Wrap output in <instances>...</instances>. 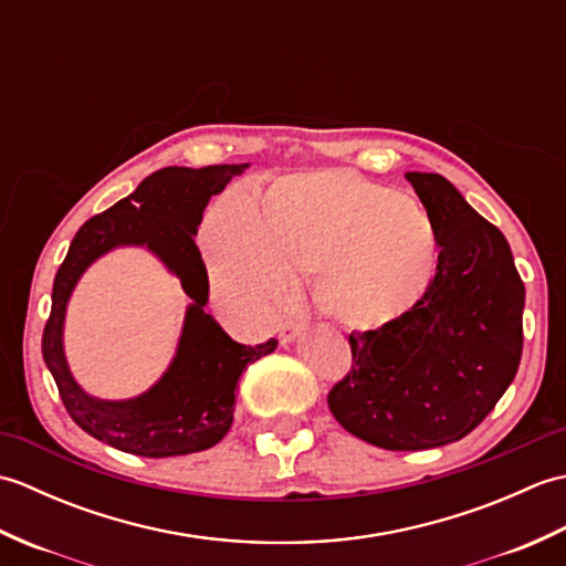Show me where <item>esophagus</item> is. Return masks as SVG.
I'll return each instance as SVG.
<instances>
[{"mask_svg":"<svg viewBox=\"0 0 566 566\" xmlns=\"http://www.w3.org/2000/svg\"><path fill=\"white\" fill-rule=\"evenodd\" d=\"M304 328H306V321H302V318L284 321L282 326H280V343H282V345L294 343V340L298 338V335H302Z\"/></svg>","mask_w":566,"mask_h":566,"instance_id":"obj_1","label":"esophagus"}]
</instances>
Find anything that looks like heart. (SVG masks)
I'll use <instances>...</instances> for the list:
<instances>
[{"label": "heart", "instance_id": "b5f03b06", "mask_svg": "<svg viewBox=\"0 0 566 566\" xmlns=\"http://www.w3.org/2000/svg\"><path fill=\"white\" fill-rule=\"evenodd\" d=\"M211 284L228 306L268 314L316 274L318 306L343 326H391L423 302L438 272L436 221L413 197L353 170L286 175L260 207L231 189L201 226Z\"/></svg>", "mask_w": 566, "mask_h": 566}]
</instances>
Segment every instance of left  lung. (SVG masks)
<instances>
[{"mask_svg":"<svg viewBox=\"0 0 566 566\" xmlns=\"http://www.w3.org/2000/svg\"><path fill=\"white\" fill-rule=\"evenodd\" d=\"M440 235L438 272L411 314L353 333V367L328 394L335 420L384 450L469 436L511 387L523 355L525 286L509 240L442 175L406 172Z\"/></svg>","mask_w":566,"mask_h":566,"instance_id":"8db88e82","label":"left lung"}]
</instances>
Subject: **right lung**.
<instances>
[{"label": "right lung", "mask_w": 566, "mask_h": 566, "mask_svg": "<svg viewBox=\"0 0 566 566\" xmlns=\"http://www.w3.org/2000/svg\"><path fill=\"white\" fill-rule=\"evenodd\" d=\"M248 165L163 167L134 195L92 216L75 233L53 282V306L43 328V359L70 418L112 448L140 457H175L213 448L233 423L235 384L248 365L270 355L276 340L240 345L211 314L209 274L195 243L203 209ZM118 244H146L184 284L192 304L178 355L161 381L136 400H94L71 379L62 353L69 294L88 264Z\"/></svg>", "instance_id": "1"}]
</instances>
